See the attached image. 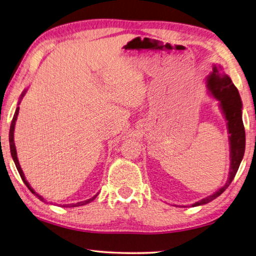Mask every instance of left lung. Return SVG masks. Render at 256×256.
Returning a JSON list of instances; mask_svg holds the SVG:
<instances>
[{"label": "left lung", "instance_id": "8db88e82", "mask_svg": "<svg viewBox=\"0 0 256 256\" xmlns=\"http://www.w3.org/2000/svg\"><path fill=\"white\" fill-rule=\"evenodd\" d=\"M207 87L214 98L220 102V108L227 120V131L230 134V166L226 184L210 196L192 204V207L206 205L225 192L238 172L245 151V130L243 120H242V106L243 105H242L238 88L235 87L230 76L222 72V67L216 64H214L212 72L207 77Z\"/></svg>", "mask_w": 256, "mask_h": 256}]
</instances>
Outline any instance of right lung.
<instances>
[{
    "mask_svg": "<svg viewBox=\"0 0 256 256\" xmlns=\"http://www.w3.org/2000/svg\"><path fill=\"white\" fill-rule=\"evenodd\" d=\"M26 90L22 92V95H21V97H20V102H21V100H22V97L24 96V94H26ZM20 102H18V104H20ZM18 110H20V108H16V113H14V116H13V120H12V122H11V128H10V134H8V141H10V150H11V156H12V159H13V161H14V164H16V169H18V174H20V176H21V179L23 180V182L26 184V186L28 188L30 189V192L34 194H36V197H38L41 202H46V200L44 199V197L42 196H40L39 194H36L34 189H32V187L30 186V184L28 182L26 181V176H24V174H23V171H22V169H21V166H20V164H18V156H16V144H14V126H16V118H18ZM97 194H95L94 197H92V198H90V199H87V200H84V202H76V204H69V205H64L62 207H78V206H82V205H86V204H90V202H92L94 200V199L97 197Z\"/></svg>",
    "mask_w": 256,
    "mask_h": 256,
    "instance_id": "1",
    "label": "right lung"
}]
</instances>
